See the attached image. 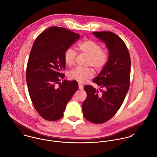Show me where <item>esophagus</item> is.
<instances>
[{"mask_svg":"<svg viewBox=\"0 0 157 157\" xmlns=\"http://www.w3.org/2000/svg\"><path fill=\"white\" fill-rule=\"evenodd\" d=\"M78 86H79V89H81V90H82L84 89V86L81 84H80V83H79Z\"/></svg>","mask_w":157,"mask_h":157,"instance_id":"1","label":"esophagus"}]
</instances>
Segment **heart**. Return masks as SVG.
<instances>
[{
  "mask_svg": "<svg viewBox=\"0 0 157 157\" xmlns=\"http://www.w3.org/2000/svg\"><path fill=\"white\" fill-rule=\"evenodd\" d=\"M78 50L87 56L88 59L87 65L91 66L96 71L102 70L108 61L109 54L105 49L101 48V44L92 39H86L78 45ZM76 52L71 48H68L64 52L63 59L65 63L71 66L75 63ZM94 76L93 70L90 68L77 67L68 73V78L80 82L91 78Z\"/></svg>",
  "mask_w": 157,
  "mask_h": 157,
  "instance_id": "obj_1",
  "label": "heart"
}]
</instances>
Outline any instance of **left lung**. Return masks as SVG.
<instances>
[{
	"label": "left lung",
	"mask_w": 157,
	"mask_h": 157,
	"mask_svg": "<svg viewBox=\"0 0 157 157\" xmlns=\"http://www.w3.org/2000/svg\"><path fill=\"white\" fill-rule=\"evenodd\" d=\"M92 34L105 43L109 51L107 63L93 82L85 86L87 98L82 104L84 117L95 124H102L112 118L121 107L130 86V57L124 42L111 32H93Z\"/></svg>",
	"instance_id": "left-lung-1"
}]
</instances>
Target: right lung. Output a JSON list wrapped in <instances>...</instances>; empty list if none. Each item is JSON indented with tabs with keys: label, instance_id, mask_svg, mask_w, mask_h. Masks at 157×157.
<instances>
[{
	"label": "right lung",
	"instance_id": "right-lung-1",
	"mask_svg": "<svg viewBox=\"0 0 157 157\" xmlns=\"http://www.w3.org/2000/svg\"><path fill=\"white\" fill-rule=\"evenodd\" d=\"M80 38L67 29L52 27L35 39L27 63L26 76L32 103L38 113L48 121L63 115L68 102L78 90L76 81L63 80V54Z\"/></svg>",
	"mask_w": 157,
	"mask_h": 157
}]
</instances>
